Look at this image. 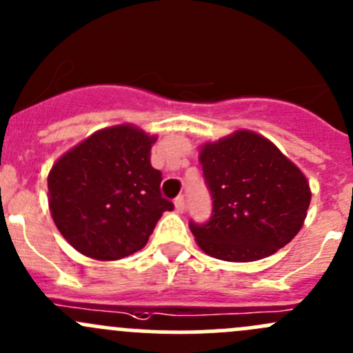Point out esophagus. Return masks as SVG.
I'll return each mask as SVG.
<instances>
[{
	"label": "esophagus",
	"mask_w": 353,
	"mask_h": 353,
	"mask_svg": "<svg viewBox=\"0 0 353 353\" xmlns=\"http://www.w3.org/2000/svg\"><path fill=\"white\" fill-rule=\"evenodd\" d=\"M174 205H176V210L179 213L184 212V206H186V203H184V196H177L176 201H174Z\"/></svg>",
	"instance_id": "34e87169"
}]
</instances>
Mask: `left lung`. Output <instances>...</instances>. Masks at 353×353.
I'll return each instance as SVG.
<instances>
[{
	"label": "left lung",
	"mask_w": 353,
	"mask_h": 353,
	"mask_svg": "<svg viewBox=\"0 0 353 353\" xmlns=\"http://www.w3.org/2000/svg\"><path fill=\"white\" fill-rule=\"evenodd\" d=\"M212 216L190 220L206 254L248 263L276 252L301 230L311 203L307 179L272 141L237 131L201 148Z\"/></svg>",
	"instance_id": "obj_1"
}]
</instances>
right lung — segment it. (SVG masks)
<instances>
[{
	"label": "right lung",
	"instance_id": "right-lung-1",
	"mask_svg": "<svg viewBox=\"0 0 353 353\" xmlns=\"http://www.w3.org/2000/svg\"><path fill=\"white\" fill-rule=\"evenodd\" d=\"M154 137L114 126L92 134L52 165L49 208L63 237L94 259H121L140 251L163 212L162 172L152 167Z\"/></svg>",
	"mask_w": 353,
	"mask_h": 353
}]
</instances>
